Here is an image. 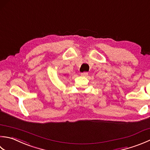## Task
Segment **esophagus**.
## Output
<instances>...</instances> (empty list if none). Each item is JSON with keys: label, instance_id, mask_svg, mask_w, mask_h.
<instances>
[{"label": "esophagus", "instance_id": "1", "mask_svg": "<svg viewBox=\"0 0 150 150\" xmlns=\"http://www.w3.org/2000/svg\"><path fill=\"white\" fill-rule=\"evenodd\" d=\"M81 75L82 77H86L88 75V73L87 72H83V73H81Z\"/></svg>", "mask_w": 150, "mask_h": 150}]
</instances>
